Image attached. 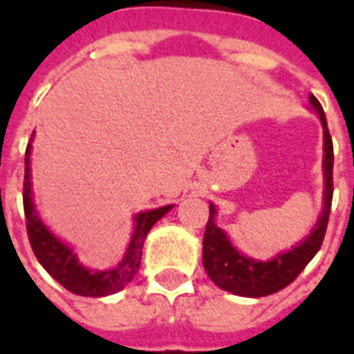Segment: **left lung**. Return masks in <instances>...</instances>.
<instances>
[{"instance_id": "left-lung-1", "label": "left lung", "mask_w": 354, "mask_h": 354, "mask_svg": "<svg viewBox=\"0 0 354 354\" xmlns=\"http://www.w3.org/2000/svg\"><path fill=\"white\" fill-rule=\"evenodd\" d=\"M313 109L319 113L320 123L324 129V207L320 212L317 225L307 237L297 246H292V250L279 254L277 258L269 261H258L241 254L231 245L227 235L214 223L216 208L210 205V216H208L205 239H203V266L207 269V274L216 286H220L225 292L237 294L243 297H263L274 294L279 290L286 288L290 282L296 281V277L305 269V266L319 252L324 233H326L330 208H332V195H334V146L332 136L328 132L326 115L320 102L315 96H309Z\"/></svg>"}]
</instances>
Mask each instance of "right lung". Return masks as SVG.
<instances>
[{
	"mask_svg": "<svg viewBox=\"0 0 354 354\" xmlns=\"http://www.w3.org/2000/svg\"><path fill=\"white\" fill-rule=\"evenodd\" d=\"M30 153H32V142L28 144L26 157H24V193H22V199H24L28 239H30V245H32V250H34L37 261L45 267V271L55 281H58L66 290H70L77 296L104 297L123 290L134 279V274L138 273L140 260H142V246H144L146 235L155 223L169 212L172 205L147 210V212H140L138 216H134L136 227H134L131 245L127 248L121 263L113 269H108V271H93V269H87L83 263H80L72 248L62 243L57 235H53L35 212L34 199H32V182H30Z\"/></svg>",
	"mask_w": 354,
	"mask_h": 354,
	"instance_id": "add662e5",
	"label": "right lung"
}]
</instances>
